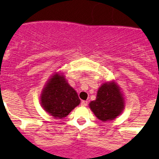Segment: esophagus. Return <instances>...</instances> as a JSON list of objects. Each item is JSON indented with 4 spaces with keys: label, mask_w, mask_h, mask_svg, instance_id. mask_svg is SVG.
Masks as SVG:
<instances>
[{
    "label": "esophagus",
    "mask_w": 159,
    "mask_h": 159,
    "mask_svg": "<svg viewBox=\"0 0 159 159\" xmlns=\"http://www.w3.org/2000/svg\"><path fill=\"white\" fill-rule=\"evenodd\" d=\"M87 104H88V102L86 101V100H82V103H81V105H82V107H86V105H87Z\"/></svg>",
    "instance_id": "1"
}]
</instances>
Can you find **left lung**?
Wrapping results in <instances>:
<instances>
[{
    "label": "left lung",
    "mask_w": 159,
    "mask_h": 159,
    "mask_svg": "<svg viewBox=\"0 0 159 159\" xmlns=\"http://www.w3.org/2000/svg\"><path fill=\"white\" fill-rule=\"evenodd\" d=\"M125 98L115 81L102 83L98 89L96 99L90 102L89 107L98 119L112 121L121 115L125 108Z\"/></svg>",
    "instance_id": "8db88e82"
}]
</instances>
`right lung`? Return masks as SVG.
I'll list each match as a JSON object with an SVG mask.
<instances>
[{
  "instance_id": "right-lung-1",
  "label": "right lung",
  "mask_w": 159,
  "mask_h": 159,
  "mask_svg": "<svg viewBox=\"0 0 159 159\" xmlns=\"http://www.w3.org/2000/svg\"><path fill=\"white\" fill-rule=\"evenodd\" d=\"M80 102L77 91L59 71L50 76L40 95V103L44 110L58 119L67 117Z\"/></svg>"
}]
</instances>
